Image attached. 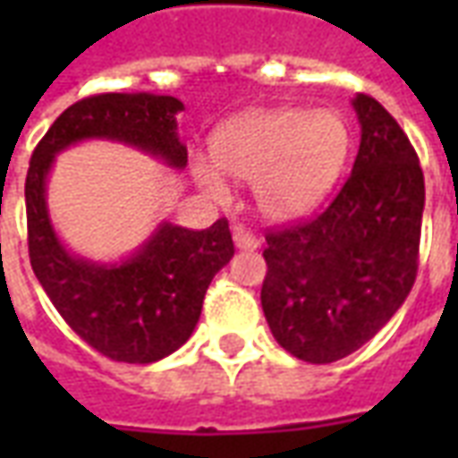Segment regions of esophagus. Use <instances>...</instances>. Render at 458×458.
Listing matches in <instances>:
<instances>
[{
  "label": "esophagus",
  "mask_w": 458,
  "mask_h": 458,
  "mask_svg": "<svg viewBox=\"0 0 458 458\" xmlns=\"http://www.w3.org/2000/svg\"><path fill=\"white\" fill-rule=\"evenodd\" d=\"M233 242H235V248L238 250H258L259 248V240L250 233L248 228H242V225H238V228L233 230Z\"/></svg>",
  "instance_id": "esophagus-1"
}]
</instances>
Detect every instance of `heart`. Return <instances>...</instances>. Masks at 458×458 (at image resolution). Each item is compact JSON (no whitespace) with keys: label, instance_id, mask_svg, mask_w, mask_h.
<instances>
[{"label":"heart","instance_id":"1","mask_svg":"<svg viewBox=\"0 0 458 458\" xmlns=\"http://www.w3.org/2000/svg\"><path fill=\"white\" fill-rule=\"evenodd\" d=\"M213 159L191 161V174L213 199L228 196L220 171L255 183L259 213L277 223L307 218L344 174L351 130L336 110L259 107L216 130Z\"/></svg>","mask_w":458,"mask_h":458}]
</instances>
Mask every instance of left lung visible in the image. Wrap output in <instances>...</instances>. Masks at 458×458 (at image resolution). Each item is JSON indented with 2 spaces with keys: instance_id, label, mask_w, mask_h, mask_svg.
Segmentation results:
<instances>
[{
  "instance_id": "1",
  "label": "left lung",
  "mask_w": 458,
  "mask_h": 458,
  "mask_svg": "<svg viewBox=\"0 0 458 458\" xmlns=\"http://www.w3.org/2000/svg\"><path fill=\"white\" fill-rule=\"evenodd\" d=\"M360 147L321 216L267 235L262 311L277 344L334 363L393 318L417 277L424 176L407 134L370 95L351 100Z\"/></svg>"
}]
</instances>
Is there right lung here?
<instances>
[{"label":"right lung","instance_id":"add662e5","mask_svg":"<svg viewBox=\"0 0 458 458\" xmlns=\"http://www.w3.org/2000/svg\"><path fill=\"white\" fill-rule=\"evenodd\" d=\"M171 95L105 93L71 105L34 149L26 174L29 258L36 279L65 324L85 344L120 363H154L186 344L199 324L210 279L233 258L228 220L189 230L161 220L149 238L117 262L75 255L58 238L46 186L55 157L90 140L117 141L186 169V144Z\"/></svg>","mask_w":458,"mask_h":458}]
</instances>
